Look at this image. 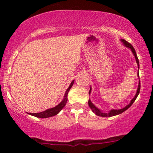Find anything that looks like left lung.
Returning a JSON list of instances; mask_svg holds the SVG:
<instances>
[{
	"label": "left lung",
	"instance_id": "left-lung-1",
	"mask_svg": "<svg viewBox=\"0 0 153 153\" xmlns=\"http://www.w3.org/2000/svg\"><path fill=\"white\" fill-rule=\"evenodd\" d=\"M121 41L123 42V44H124L126 47H129V49H131V50H132V53L134 54V55H135V59H136V62H137V64H138V68H139V61H138V57H137V55H136V52H135V49H134L133 47H132V45H131L130 44H129V42H127V41H126V40H124V39H121ZM139 77V76H138ZM140 89H141V83L139 82V84H138V89H137V92H136V95H135V98H133V99L131 101V102L129 103V104H128L127 106H125L124 108H123V109H112L111 111H109V112H102L101 110H99V109H98L97 107H95V105H93V104H92V102H91L90 100H89V101H88V104H89V107H90V109H92V112H94V113H95V115H98V116H101V117H111V116H114V115H118V114H121L123 112H124L125 110H126V109H128V108L130 107L131 106H132V104H133L134 101H135V99H136V98L138 97V94H139L140 92ZM91 91V89L90 90H89V92H90Z\"/></svg>",
	"mask_w": 153,
	"mask_h": 153
}]
</instances>
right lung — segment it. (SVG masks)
<instances>
[{"label": "right lung", "instance_id": "obj_1", "mask_svg": "<svg viewBox=\"0 0 153 153\" xmlns=\"http://www.w3.org/2000/svg\"><path fill=\"white\" fill-rule=\"evenodd\" d=\"M73 83H74V81H72V82L71 83V84L69 85V88L67 89V90L66 91V93H65V95H64V100H63V101H61V102L60 103L58 106H55L54 108H51V109H47V110H46V111H44V112H39V113H29V115H33V116L38 117V118H49V117H52V116H54V115H57V114H58V112H59L60 111H61V109L64 107V106L66 105V104H67V94H68V92H69V89H71V87H72V85H73Z\"/></svg>", "mask_w": 153, "mask_h": 153}]
</instances>
